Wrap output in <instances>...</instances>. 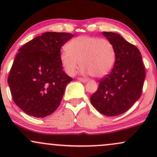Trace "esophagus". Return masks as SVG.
Wrapping results in <instances>:
<instances>
[{"label": "esophagus", "instance_id": "obj_1", "mask_svg": "<svg viewBox=\"0 0 157 157\" xmlns=\"http://www.w3.org/2000/svg\"><path fill=\"white\" fill-rule=\"evenodd\" d=\"M77 80H78L79 81H81V82H86L88 81L87 79L82 78V77H78V78H77Z\"/></svg>", "mask_w": 157, "mask_h": 157}]
</instances>
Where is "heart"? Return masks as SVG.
<instances>
[{"label": "heart", "instance_id": "heart-1", "mask_svg": "<svg viewBox=\"0 0 157 157\" xmlns=\"http://www.w3.org/2000/svg\"><path fill=\"white\" fill-rule=\"evenodd\" d=\"M66 51L60 55V62L68 75L77 72L80 62L83 74L94 77H105L116 60V50L109 40L91 36H79L69 41Z\"/></svg>", "mask_w": 157, "mask_h": 157}]
</instances>
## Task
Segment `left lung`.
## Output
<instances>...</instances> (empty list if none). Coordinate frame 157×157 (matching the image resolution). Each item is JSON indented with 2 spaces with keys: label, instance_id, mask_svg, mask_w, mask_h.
Listing matches in <instances>:
<instances>
[{
  "label": "left lung",
  "instance_id": "obj_1",
  "mask_svg": "<svg viewBox=\"0 0 157 157\" xmlns=\"http://www.w3.org/2000/svg\"><path fill=\"white\" fill-rule=\"evenodd\" d=\"M114 46L116 60L111 71L100 80L91 102L102 114L114 117L126 112L141 97L145 70L140 50L113 32H102Z\"/></svg>",
  "mask_w": 157,
  "mask_h": 157
}]
</instances>
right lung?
<instances>
[{"label":"right lung","instance_id":"add662e5","mask_svg":"<svg viewBox=\"0 0 157 157\" xmlns=\"http://www.w3.org/2000/svg\"><path fill=\"white\" fill-rule=\"evenodd\" d=\"M72 37L66 32H46L19 49L8 83L14 102L26 114L45 117L60 105L73 80L63 71L60 48Z\"/></svg>","mask_w":157,"mask_h":157}]
</instances>
